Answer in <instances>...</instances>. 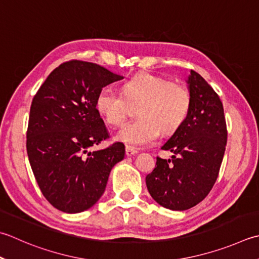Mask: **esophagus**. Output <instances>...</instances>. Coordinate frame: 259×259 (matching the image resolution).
<instances>
[{"label":"esophagus","mask_w":259,"mask_h":259,"mask_svg":"<svg viewBox=\"0 0 259 259\" xmlns=\"http://www.w3.org/2000/svg\"><path fill=\"white\" fill-rule=\"evenodd\" d=\"M137 153H138V150L133 148V147H129V146L125 147V155L128 156V157L134 156V155H136Z\"/></svg>","instance_id":"1"}]
</instances>
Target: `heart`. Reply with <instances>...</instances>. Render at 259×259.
Listing matches in <instances>:
<instances>
[{"label": "heart", "instance_id": "heart-1", "mask_svg": "<svg viewBox=\"0 0 259 259\" xmlns=\"http://www.w3.org/2000/svg\"><path fill=\"white\" fill-rule=\"evenodd\" d=\"M95 106L105 122L120 125L134 108L139 119L125 123L116 139L129 147H145L164 134H173L189 118L192 95L185 85L170 82L163 76L141 73L125 80L122 93L104 86L96 95Z\"/></svg>", "mask_w": 259, "mask_h": 259}]
</instances>
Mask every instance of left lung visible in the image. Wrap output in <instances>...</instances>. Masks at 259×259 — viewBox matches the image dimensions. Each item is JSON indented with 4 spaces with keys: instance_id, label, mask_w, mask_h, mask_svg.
<instances>
[{
    "instance_id": "1",
    "label": "left lung",
    "mask_w": 259,
    "mask_h": 259,
    "mask_svg": "<svg viewBox=\"0 0 259 259\" xmlns=\"http://www.w3.org/2000/svg\"><path fill=\"white\" fill-rule=\"evenodd\" d=\"M192 95L189 118L161 147L171 159L157 157L146 176L151 197L166 209L184 211L210 193L219 175L227 145V124L219 95L195 70L187 79Z\"/></svg>"
}]
</instances>
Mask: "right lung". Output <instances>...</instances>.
<instances>
[{
  "instance_id": "1",
  "label": "right lung",
  "mask_w": 259,
  "mask_h": 259,
  "mask_svg": "<svg viewBox=\"0 0 259 259\" xmlns=\"http://www.w3.org/2000/svg\"><path fill=\"white\" fill-rule=\"evenodd\" d=\"M122 78L98 64L74 59L55 68L35 93L27 153L40 191L56 209L78 213L93 206L112 167L124 158L122 143L89 151L110 137L96 110V95Z\"/></svg>"
}]
</instances>
